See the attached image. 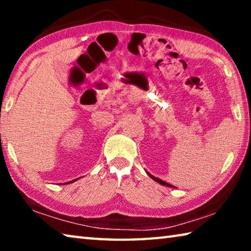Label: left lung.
Segmentation results:
<instances>
[{
  "label": "left lung",
  "instance_id": "left-lung-1",
  "mask_svg": "<svg viewBox=\"0 0 251 251\" xmlns=\"http://www.w3.org/2000/svg\"><path fill=\"white\" fill-rule=\"evenodd\" d=\"M148 175H150V177L151 178V179H154L155 181H157V182H159L160 185H163V186H167V187H174V188H175V186H173V185H171V184H167L166 181H164V180H161V179H159V178H157V177H154L152 175H151L150 173H147Z\"/></svg>",
  "mask_w": 251,
  "mask_h": 251
}]
</instances>
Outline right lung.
Returning <instances> with one entry per match:
<instances>
[{
  "mask_svg": "<svg viewBox=\"0 0 251 251\" xmlns=\"http://www.w3.org/2000/svg\"><path fill=\"white\" fill-rule=\"evenodd\" d=\"M77 179H78V178H77ZM76 179H74V180H72V181H69V182H67V184H70V182H73V181H75ZM65 184H66V182H65Z\"/></svg>",
  "mask_w": 251,
  "mask_h": 251,
  "instance_id": "right-lung-1",
  "label": "right lung"
}]
</instances>
